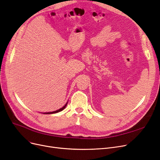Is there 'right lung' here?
<instances>
[{
  "mask_svg": "<svg viewBox=\"0 0 160 160\" xmlns=\"http://www.w3.org/2000/svg\"><path fill=\"white\" fill-rule=\"evenodd\" d=\"M67 103H68V102L65 104L63 107L62 108H61V109H58V110H57V111H52V112H47V113H43L44 114H53V113H58V112H60V111H62L63 109H64V108H66V106L67 105Z\"/></svg>",
  "mask_w": 160,
  "mask_h": 160,
  "instance_id": "obj_1",
  "label": "right lung"
}]
</instances>
